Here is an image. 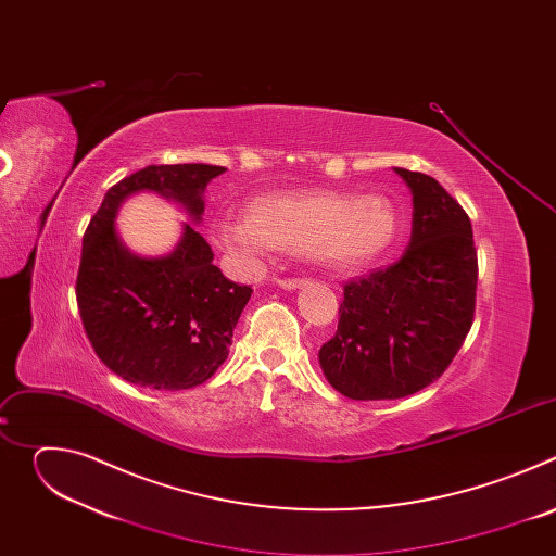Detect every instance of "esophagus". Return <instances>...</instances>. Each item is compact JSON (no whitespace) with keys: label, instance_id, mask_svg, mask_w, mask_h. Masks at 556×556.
Here are the masks:
<instances>
[{"label":"esophagus","instance_id":"obj_1","mask_svg":"<svg viewBox=\"0 0 556 556\" xmlns=\"http://www.w3.org/2000/svg\"><path fill=\"white\" fill-rule=\"evenodd\" d=\"M277 283L286 290H296V288H303L307 281L305 279H277Z\"/></svg>","mask_w":556,"mask_h":556}]
</instances>
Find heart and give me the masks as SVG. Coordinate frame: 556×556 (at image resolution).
<instances>
[{"label": "heart", "instance_id": "obj_1", "mask_svg": "<svg viewBox=\"0 0 556 556\" xmlns=\"http://www.w3.org/2000/svg\"><path fill=\"white\" fill-rule=\"evenodd\" d=\"M247 217H215L208 224L211 242L244 266L275 249L307 253L332 268H361L384 255L401 232L399 208L382 195H266L249 204Z\"/></svg>", "mask_w": 556, "mask_h": 556}]
</instances>
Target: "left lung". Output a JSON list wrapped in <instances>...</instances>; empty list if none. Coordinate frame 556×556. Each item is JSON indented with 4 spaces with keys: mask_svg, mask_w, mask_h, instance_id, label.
<instances>
[{
    "mask_svg": "<svg viewBox=\"0 0 556 556\" xmlns=\"http://www.w3.org/2000/svg\"><path fill=\"white\" fill-rule=\"evenodd\" d=\"M393 172L412 189L409 247L399 262L345 286L339 330L319 350L328 382L352 401L425 389L472 326L478 253L466 211L435 178Z\"/></svg>",
    "mask_w": 556,
    "mask_h": 556,
    "instance_id": "obj_1",
    "label": "left lung"
}]
</instances>
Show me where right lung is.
Wrapping results in <instances>:
<instances>
[{
  "instance_id": "1",
  "label": "right lung",
  "mask_w": 556,
  "mask_h": 556,
  "mask_svg": "<svg viewBox=\"0 0 556 556\" xmlns=\"http://www.w3.org/2000/svg\"><path fill=\"white\" fill-rule=\"evenodd\" d=\"M215 165H149L114 185L84 237L76 303L97 356L123 380L180 391L208 380L228 356L251 286L228 281L204 237L182 224L176 249L131 253L116 230L121 204L140 191L180 204L200 224Z\"/></svg>"
}]
</instances>
